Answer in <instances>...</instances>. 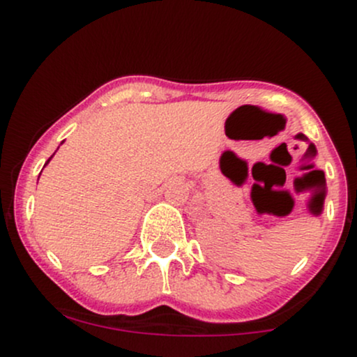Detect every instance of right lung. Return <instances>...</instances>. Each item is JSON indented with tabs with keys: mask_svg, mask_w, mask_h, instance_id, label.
<instances>
[{
	"mask_svg": "<svg viewBox=\"0 0 357 357\" xmlns=\"http://www.w3.org/2000/svg\"><path fill=\"white\" fill-rule=\"evenodd\" d=\"M50 159H52V158H50ZM50 159H48V161H50ZM48 161H47V162H48Z\"/></svg>",
	"mask_w": 357,
	"mask_h": 357,
	"instance_id": "add662e5",
	"label": "right lung"
}]
</instances>
